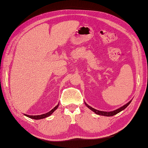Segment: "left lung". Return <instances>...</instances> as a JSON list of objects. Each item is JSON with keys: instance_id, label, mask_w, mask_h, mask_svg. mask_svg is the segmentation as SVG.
Returning a JSON list of instances; mask_svg holds the SVG:
<instances>
[{"instance_id": "left-lung-1", "label": "left lung", "mask_w": 148, "mask_h": 148, "mask_svg": "<svg viewBox=\"0 0 148 148\" xmlns=\"http://www.w3.org/2000/svg\"><path fill=\"white\" fill-rule=\"evenodd\" d=\"M131 102V101H129L128 103L125 104L124 106H123L120 107V108H119L118 109H116V110H114V111H111V112L100 111V110H97V109H93V108H92V107L88 106V104H86L85 102V106H86V107H87L88 108H89V109H90L91 110H92L93 112H95L96 114L100 115V116H103L110 117V116H114V115H116V114H118L119 112H121L122 110H123L124 109H125V108L127 107L129 105V104H130Z\"/></svg>"}]
</instances>
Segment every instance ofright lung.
<instances>
[{"label":"right lung","mask_w":148,"mask_h":148,"mask_svg":"<svg viewBox=\"0 0 148 148\" xmlns=\"http://www.w3.org/2000/svg\"><path fill=\"white\" fill-rule=\"evenodd\" d=\"M58 106H59V103L58 104V105L55 107H54L52 110H51L49 112H48V113H46V114H44L38 115V116H29V115H27V114H24V116H26L29 117L31 119H36V120L42 119L48 117L49 116H51V115L54 112H55L57 109V108L58 107Z\"/></svg>","instance_id":"right-lung-1"}]
</instances>
